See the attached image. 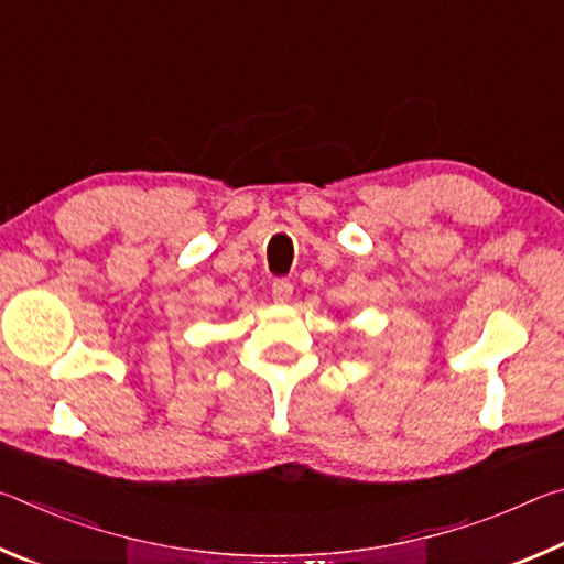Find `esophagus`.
Here are the masks:
<instances>
[{"mask_svg": "<svg viewBox=\"0 0 564 564\" xmlns=\"http://www.w3.org/2000/svg\"><path fill=\"white\" fill-rule=\"evenodd\" d=\"M271 295H273V301H275V303H289V301H291V295H293V283H291V281H285V279L273 281V285H271Z\"/></svg>", "mask_w": 564, "mask_h": 564, "instance_id": "1", "label": "esophagus"}]
</instances>
